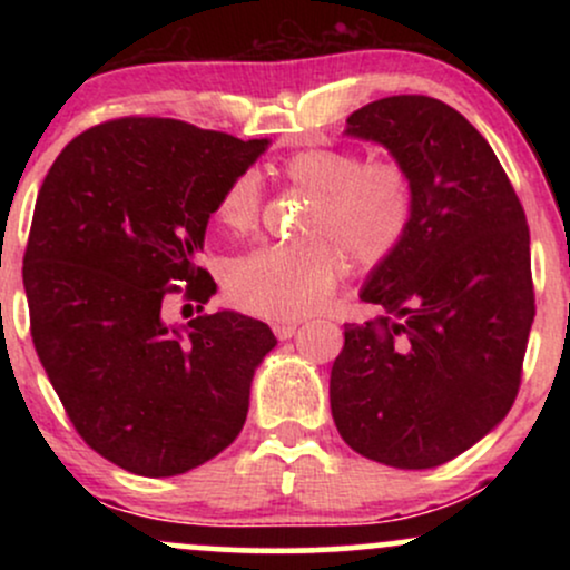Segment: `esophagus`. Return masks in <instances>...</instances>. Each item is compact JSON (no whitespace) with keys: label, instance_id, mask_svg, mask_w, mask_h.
<instances>
[{"label":"esophagus","instance_id":"34e87169","mask_svg":"<svg viewBox=\"0 0 570 570\" xmlns=\"http://www.w3.org/2000/svg\"><path fill=\"white\" fill-rule=\"evenodd\" d=\"M297 322H276L273 324V332H276L278 340H289L294 337V332H297Z\"/></svg>","mask_w":570,"mask_h":570}]
</instances>
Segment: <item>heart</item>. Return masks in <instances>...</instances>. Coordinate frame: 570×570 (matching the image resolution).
Instances as JSON below:
<instances>
[{
  "label": "heart",
  "mask_w": 570,
  "mask_h": 570,
  "mask_svg": "<svg viewBox=\"0 0 570 570\" xmlns=\"http://www.w3.org/2000/svg\"><path fill=\"white\" fill-rule=\"evenodd\" d=\"M278 176L316 198L307 233L318 238L259 246L233 259L225 289L240 311L289 322L318 311L335 292L345 267L340 245L364 267L394 257L415 219V181L394 158L364 160L345 147L299 149L281 163ZM214 214L227 233L252 230L259 219L257 176H235Z\"/></svg>",
  "instance_id": "obj_1"
}]
</instances>
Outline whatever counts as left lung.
Returning a JSON list of instances; mask_svg holds the SVG:
<instances>
[{
	"instance_id": "1",
	"label": "left lung",
	"mask_w": 570,
	"mask_h": 570,
	"mask_svg": "<svg viewBox=\"0 0 570 570\" xmlns=\"http://www.w3.org/2000/svg\"><path fill=\"white\" fill-rule=\"evenodd\" d=\"M348 134L381 141L415 181V219L372 271L332 364L335 426L358 455L431 469L512 410L535 316L531 233L499 158L461 112L431 96L356 109Z\"/></svg>"
}]
</instances>
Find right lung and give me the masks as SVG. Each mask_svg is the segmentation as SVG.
Instances as JSON below:
<instances>
[{
	"label": "right lung",
	"instance_id": "1",
	"mask_svg": "<svg viewBox=\"0 0 570 570\" xmlns=\"http://www.w3.org/2000/svg\"><path fill=\"white\" fill-rule=\"evenodd\" d=\"M171 117H117L58 155L39 187L23 286L31 340L88 448L141 476L185 474L240 434L271 326L219 311L163 313L217 284L195 265L208 217L265 153Z\"/></svg>",
	"mask_w": 570,
	"mask_h": 570
}]
</instances>
